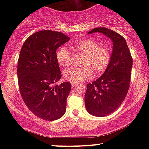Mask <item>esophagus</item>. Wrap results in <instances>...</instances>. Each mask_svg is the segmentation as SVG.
I'll list each match as a JSON object with an SVG mask.
<instances>
[{
    "mask_svg": "<svg viewBox=\"0 0 149 149\" xmlns=\"http://www.w3.org/2000/svg\"><path fill=\"white\" fill-rule=\"evenodd\" d=\"M76 85V84H75V83H71V86L72 87H75Z\"/></svg>",
    "mask_w": 149,
    "mask_h": 149,
    "instance_id": "1",
    "label": "esophagus"
}]
</instances>
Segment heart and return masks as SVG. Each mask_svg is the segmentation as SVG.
<instances>
[{
    "label": "heart",
    "mask_w": 149,
    "mask_h": 149,
    "mask_svg": "<svg viewBox=\"0 0 149 149\" xmlns=\"http://www.w3.org/2000/svg\"><path fill=\"white\" fill-rule=\"evenodd\" d=\"M73 48L77 52L84 54L82 61L83 67L72 68L64 71V79L71 83L78 84L90 80L95 74L100 75L104 73L110 64L111 51L107 45H100V42L91 38L82 39L73 45ZM57 62L64 67H68L71 62V52L66 47H61L56 52Z\"/></svg>",
    "instance_id": "obj_1"
}]
</instances>
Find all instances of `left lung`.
Listing matches in <instances>:
<instances>
[{
  "label": "left lung",
  "instance_id": "left-lung-1",
  "mask_svg": "<svg viewBox=\"0 0 149 149\" xmlns=\"http://www.w3.org/2000/svg\"><path fill=\"white\" fill-rule=\"evenodd\" d=\"M103 33L111 40L113 50L110 64L102 76L87 85L85 105L90 114L104 117L112 113L123 103L130 83L132 58L125 39L105 27L88 32Z\"/></svg>",
  "mask_w": 149,
  "mask_h": 149
}]
</instances>
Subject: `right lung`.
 Returning a JSON list of instances; mask_svg holds the SVG:
<instances>
[{
  "label": "right lung",
  "instance_id": "right-lung-1",
  "mask_svg": "<svg viewBox=\"0 0 149 149\" xmlns=\"http://www.w3.org/2000/svg\"><path fill=\"white\" fill-rule=\"evenodd\" d=\"M70 38L61 32L43 30L30 36L20 51L17 64L19 92L28 109L45 120L64 116L71 91L69 82L54 85L61 78L56 50Z\"/></svg>",
  "mask_w": 149,
  "mask_h": 149
}]
</instances>
